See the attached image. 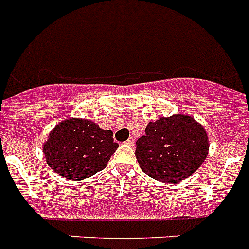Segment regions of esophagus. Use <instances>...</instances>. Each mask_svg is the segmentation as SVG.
Instances as JSON below:
<instances>
[{"mask_svg":"<svg viewBox=\"0 0 249 249\" xmlns=\"http://www.w3.org/2000/svg\"><path fill=\"white\" fill-rule=\"evenodd\" d=\"M125 144H128V145H134V139L133 138H129L126 142H125Z\"/></svg>","mask_w":249,"mask_h":249,"instance_id":"34e87169","label":"esophagus"}]
</instances>
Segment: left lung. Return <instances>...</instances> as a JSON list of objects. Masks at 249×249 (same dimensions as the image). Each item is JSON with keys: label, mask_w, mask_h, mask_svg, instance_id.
I'll use <instances>...</instances> for the list:
<instances>
[{"label": "left lung", "mask_w": 249, "mask_h": 249, "mask_svg": "<svg viewBox=\"0 0 249 249\" xmlns=\"http://www.w3.org/2000/svg\"><path fill=\"white\" fill-rule=\"evenodd\" d=\"M135 156L147 175L161 183H179L201 166L209 153V137L199 123L177 114L151 121L137 141Z\"/></svg>", "instance_id": "obj_1"}]
</instances>
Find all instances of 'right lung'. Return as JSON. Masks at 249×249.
Here are the masks:
<instances>
[{
    "label": "right lung",
    "instance_id": "add662e5",
    "mask_svg": "<svg viewBox=\"0 0 249 249\" xmlns=\"http://www.w3.org/2000/svg\"><path fill=\"white\" fill-rule=\"evenodd\" d=\"M118 147L111 130L86 119H66L48 134L43 152L52 170L79 181L104 170Z\"/></svg>",
    "mask_w": 249,
    "mask_h": 249
}]
</instances>
